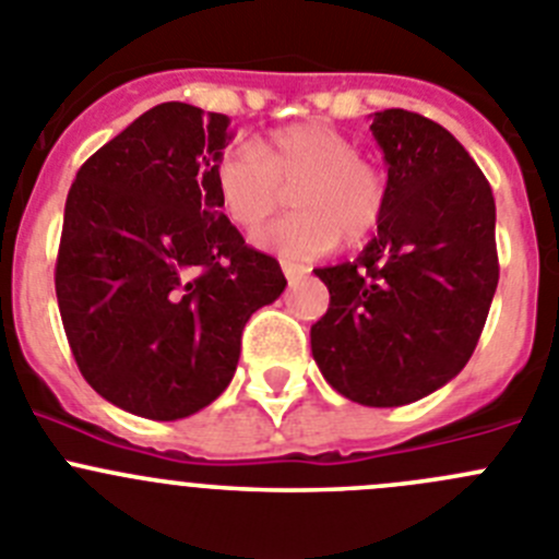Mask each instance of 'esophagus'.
Returning <instances> with one entry per match:
<instances>
[{"label":"esophagus","mask_w":559,"mask_h":559,"mask_svg":"<svg viewBox=\"0 0 559 559\" xmlns=\"http://www.w3.org/2000/svg\"><path fill=\"white\" fill-rule=\"evenodd\" d=\"M281 270H284L286 281H297V278H304V275L309 273L304 264H295V262H281Z\"/></svg>","instance_id":"esophagus-1"}]
</instances>
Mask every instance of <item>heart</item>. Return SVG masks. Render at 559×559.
Listing matches in <instances>:
<instances>
[{
	"instance_id": "obj_1",
	"label": "heart",
	"mask_w": 559,
	"mask_h": 559,
	"mask_svg": "<svg viewBox=\"0 0 559 559\" xmlns=\"http://www.w3.org/2000/svg\"><path fill=\"white\" fill-rule=\"evenodd\" d=\"M215 190L226 217L242 231L262 228L292 192L295 215L255 237L286 259H314L338 239L364 242L378 231L389 201L383 170L325 123H297L253 148L226 151L215 165Z\"/></svg>"
}]
</instances>
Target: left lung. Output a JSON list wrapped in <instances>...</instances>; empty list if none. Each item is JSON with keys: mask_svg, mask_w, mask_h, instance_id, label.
Returning <instances> with one entry per match:
<instances>
[{"mask_svg": "<svg viewBox=\"0 0 559 559\" xmlns=\"http://www.w3.org/2000/svg\"><path fill=\"white\" fill-rule=\"evenodd\" d=\"M389 201L356 262L314 270L331 292L311 353L353 403L394 408L450 383L479 342L499 284L497 203L477 162L436 121L374 112Z\"/></svg>", "mask_w": 559, "mask_h": 559, "instance_id": "obj_1", "label": "left lung"}]
</instances>
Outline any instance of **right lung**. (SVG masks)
<instances>
[{
  "mask_svg": "<svg viewBox=\"0 0 559 559\" xmlns=\"http://www.w3.org/2000/svg\"><path fill=\"white\" fill-rule=\"evenodd\" d=\"M228 118L156 104L68 190L55 289L82 378L118 408L174 421L231 383L242 328L286 278L221 212Z\"/></svg>",
  "mask_w": 559,
  "mask_h": 559,
  "instance_id": "right-lung-1",
  "label": "right lung"
}]
</instances>
